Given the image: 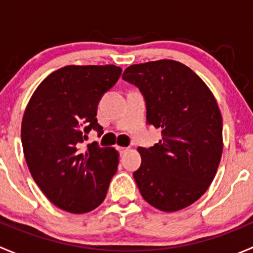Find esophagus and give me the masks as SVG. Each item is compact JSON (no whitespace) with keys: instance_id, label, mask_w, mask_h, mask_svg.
Returning a JSON list of instances; mask_svg holds the SVG:
<instances>
[{"instance_id":"1","label":"esophagus","mask_w":253,"mask_h":253,"mask_svg":"<svg viewBox=\"0 0 253 253\" xmlns=\"http://www.w3.org/2000/svg\"><path fill=\"white\" fill-rule=\"evenodd\" d=\"M117 150H119V153L120 154H125V153L127 152V150H128V148H126V147H117Z\"/></svg>"}]
</instances>
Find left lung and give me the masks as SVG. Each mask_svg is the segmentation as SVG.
<instances>
[{
	"mask_svg": "<svg viewBox=\"0 0 253 253\" xmlns=\"http://www.w3.org/2000/svg\"><path fill=\"white\" fill-rule=\"evenodd\" d=\"M122 79L142 93L147 122L162 141L138 148L133 172L142 197L163 211L186 208L213 181L223 152V119L213 94L191 68L172 60L132 65Z\"/></svg>",
	"mask_w": 253,
	"mask_h": 253,
	"instance_id": "8db88e82",
	"label": "left lung"
}]
</instances>
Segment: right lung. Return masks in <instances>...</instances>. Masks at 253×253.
<instances>
[{"label": "right lung", "instance_id": "obj_1", "mask_svg": "<svg viewBox=\"0 0 253 253\" xmlns=\"http://www.w3.org/2000/svg\"><path fill=\"white\" fill-rule=\"evenodd\" d=\"M122 70L114 65L66 66L51 73L33 94L22 121V144L33 178L45 196L70 213L100 206L116 174L119 153L93 142L103 127L96 110Z\"/></svg>", "mask_w": 253, "mask_h": 253}]
</instances>
